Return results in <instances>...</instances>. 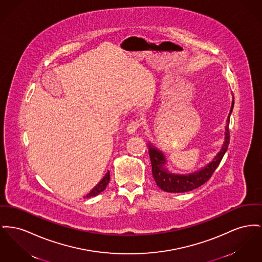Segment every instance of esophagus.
<instances>
[{
  "label": "esophagus",
  "mask_w": 262,
  "mask_h": 262,
  "mask_svg": "<svg viewBox=\"0 0 262 262\" xmlns=\"http://www.w3.org/2000/svg\"><path fill=\"white\" fill-rule=\"evenodd\" d=\"M139 124L137 121H133L130 123L127 124L126 126V132L129 134V135H135L139 128Z\"/></svg>",
  "instance_id": "34e87169"
}]
</instances>
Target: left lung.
Segmentation results:
<instances>
[{"label": "left lung", "mask_w": 262, "mask_h": 262, "mask_svg": "<svg viewBox=\"0 0 262 262\" xmlns=\"http://www.w3.org/2000/svg\"><path fill=\"white\" fill-rule=\"evenodd\" d=\"M233 96L231 101V110L230 114L227 119V124L225 126V141L220 149V151L216 154L214 159L210 161L208 164H206L200 170L189 173V174H178V173H172L166 167L167 160L164 154L155 147L154 144L149 141L147 143L148 145V154L151 161V168H152V176L156 185L163 190L164 192L169 193H184L188 191H192L201 185L206 183L213 173L215 172V168L219 166L220 162L222 161L225 154L227 152L229 143H230V133H229V124H230V117L233 108Z\"/></svg>", "instance_id": "8db88e82"}]
</instances>
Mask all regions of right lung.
Here are the masks:
<instances>
[{
  "instance_id": "obj_1",
  "label": "right lung",
  "mask_w": 262,
  "mask_h": 262,
  "mask_svg": "<svg viewBox=\"0 0 262 262\" xmlns=\"http://www.w3.org/2000/svg\"><path fill=\"white\" fill-rule=\"evenodd\" d=\"M108 181H110V171H108L106 173V175L103 177V179L93 188L92 191L86 195V198H92V197L99 195L101 192H103L106 189L107 185L108 184Z\"/></svg>"
}]
</instances>
